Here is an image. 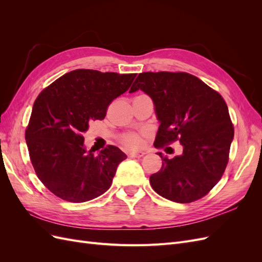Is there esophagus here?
I'll return each mask as SVG.
<instances>
[{
  "mask_svg": "<svg viewBox=\"0 0 262 262\" xmlns=\"http://www.w3.org/2000/svg\"><path fill=\"white\" fill-rule=\"evenodd\" d=\"M144 154H145L144 152H131L129 155H130V157H136V158H140V157L143 156Z\"/></svg>",
  "mask_w": 262,
  "mask_h": 262,
  "instance_id": "obj_1",
  "label": "esophagus"
}]
</instances>
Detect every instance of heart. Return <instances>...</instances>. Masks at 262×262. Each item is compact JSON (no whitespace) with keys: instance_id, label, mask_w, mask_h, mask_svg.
Masks as SVG:
<instances>
[{"instance_id":"obj_1","label":"heart","mask_w":262,"mask_h":262,"mask_svg":"<svg viewBox=\"0 0 262 262\" xmlns=\"http://www.w3.org/2000/svg\"><path fill=\"white\" fill-rule=\"evenodd\" d=\"M121 143L130 146V147H139L142 144V138L140 134L130 132V133H125L120 138Z\"/></svg>"}]
</instances>
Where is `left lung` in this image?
Masks as SVG:
<instances>
[{
	"label": "left lung",
	"mask_w": 262,
	"mask_h": 262,
	"mask_svg": "<svg viewBox=\"0 0 262 262\" xmlns=\"http://www.w3.org/2000/svg\"><path fill=\"white\" fill-rule=\"evenodd\" d=\"M143 91L153 99L161 122L154 146L180 142L182 154L162 157V168L149 177L154 191L177 203L207 195L223 176L234 125L220 93L186 72H143L130 93ZM170 148V147H169Z\"/></svg>",
	"instance_id": "obj_1"
}]
</instances>
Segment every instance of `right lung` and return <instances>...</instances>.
<instances>
[{"label": "right lung", "instance_id": "right-lung-1", "mask_svg": "<svg viewBox=\"0 0 262 262\" xmlns=\"http://www.w3.org/2000/svg\"><path fill=\"white\" fill-rule=\"evenodd\" d=\"M136 76L78 69L38 95L25 139L37 177L60 199L90 201L112 186L126 155L114 145L98 155L87 152L83 132L92 121L106 117L108 106L129 90Z\"/></svg>", "mask_w": 262, "mask_h": 262}]
</instances>
